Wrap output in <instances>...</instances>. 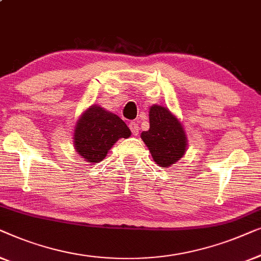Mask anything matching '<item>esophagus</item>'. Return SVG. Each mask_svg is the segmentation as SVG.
Instances as JSON below:
<instances>
[{"mask_svg": "<svg viewBox=\"0 0 261 261\" xmlns=\"http://www.w3.org/2000/svg\"><path fill=\"white\" fill-rule=\"evenodd\" d=\"M129 127H130V130H131V132H132V135H134V136H137V135H138L139 126H138L137 123H136V122H131V123L129 124Z\"/></svg>", "mask_w": 261, "mask_h": 261, "instance_id": "1", "label": "esophagus"}]
</instances>
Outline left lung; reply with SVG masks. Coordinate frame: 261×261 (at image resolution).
I'll use <instances>...</instances> for the list:
<instances>
[{"label":"left lung","mask_w":261,"mask_h":261,"mask_svg":"<svg viewBox=\"0 0 261 261\" xmlns=\"http://www.w3.org/2000/svg\"><path fill=\"white\" fill-rule=\"evenodd\" d=\"M150 129L141 134L153 161L168 168L185 156L188 139L182 123L166 106L153 104L149 111Z\"/></svg>","instance_id":"8db88e82"}]
</instances>
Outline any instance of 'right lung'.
I'll use <instances>...</instances> for the list:
<instances>
[{
	"label": "right lung",
	"instance_id": "right-lung-1",
	"mask_svg": "<svg viewBox=\"0 0 261 261\" xmlns=\"http://www.w3.org/2000/svg\"><path fill=\"white\" fill-rule=\"evenodd\" d=\"M73 132L75 151L91 164L104 160L119 138L131 136L126 124L100 105H92L85 110L76 120Z\"/></svg>",
	"mask_w": 261,
	"mask_h": 261
}]
</instances>
